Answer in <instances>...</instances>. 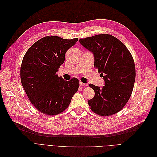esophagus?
Instances as JSON below:
<instances>
[{
	"mask_svg": "<svg viewBox=\"0 0 157 157\" xmlns=\"http://www.w3.org/2000/svg\"><path fill=\"white\" fill-rule=\"evenodd\" d=\"M80 86H87V84H85V83H83V82H80Z\"/></svg>",
	"mask_w": 157,
	"mask_h": 157,
	"instance_id": "34e87169",
	"label": "esophagus"
}]
</instances>
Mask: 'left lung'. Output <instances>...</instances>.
I'll use <instances>...</instances> for the list:
<instances>
[{
    "instance_id": "1",
    "label": "left lung",
    "mask_w": 157,
    "mask_h": 157,
    "mask_svg": "<svg viewBox=\"0 0 157 157\" xmlns=\"http://www.w3.org/2000/svg\"><path fill=\"white\" fill-rule=\"evenodd\" d=\"M92 52L94 66L105 81L102 88L90 84L95 92L88 100L91 110L100 116L119 112L130 99L136 78L134 59L122 42L108 34L97 35L79 40Z\"/></svg>"
}]
</instances>
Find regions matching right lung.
<instances>
[{
	"label": "right lung",
	"mask_w": 157,
	"mask_h": 157,
	"mask_svg": "<svg viewBox=\"0 0 157 157\" xmlns=\"http://www.w3.org/2000/svg\"><path fill=\"white\" fill-rule=\"evenodd\" d=\"M77 41L45 36L33 44L23 57L20 69L22 86L33 105L42 113L55 115L63 112L77 92V78L67 81L56 75L65 53Z\"/></svg>",
	"instance_id": "right-lung-1"
}]
</instances>
